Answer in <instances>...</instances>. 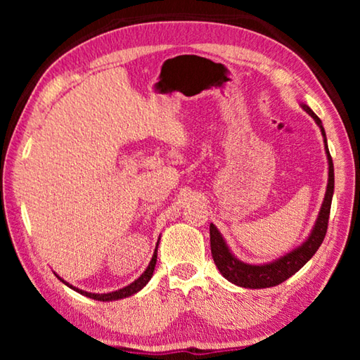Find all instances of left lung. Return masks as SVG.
Masks as SVG:
<instances>
[{"mask_svg":"<svg viewBox=\"0 0 360 360\" xmlns=\"http://www.w3.org/2000/svg\"><path fill=\"white\" fill-rule=\"evenodd\" d=\"M303 111H307L314 119L316 125L319 127L322 133V139H324V149L327 155L328 163V178H327V188L324 200H322L319 214L316 217V222L313 225L311 231H309L307 238H304L300 245L292 249L288 254L281 255L275 260L265 262V264H248V262L240 260L236 255L231 252L227 241L222 236L221 231L214 224H210V241H211V254L214 259V264L221 271V275L230 281L231 284L240 285L245 289H266L273 288L284 283L292 275L300 270V268L307 264V262L313 257L318 251L319 246L324 241L326 231H327V222L328 216H330V205L333 197V186H335V176H333V162L330 157V152L327 148V136L326 130L322 127V122L313 112V109L304 103H300Z\"/></svg>","mask_w":360,"mask_h":360,"instance_id":"8db88e82","label":"left lung"}]
</instances>
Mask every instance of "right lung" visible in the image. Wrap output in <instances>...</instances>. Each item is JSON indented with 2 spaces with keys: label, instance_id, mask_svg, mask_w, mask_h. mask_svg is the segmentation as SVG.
<instances>
[{
  "label": "right lung",
  "instance_id": "obj_1",
  "mask_svg": "<svg viewBox=\"0 0 360 360\" xmlns=\"http://www.w3.org/2000/svg\"><path fill=\"white\" fill-rule=\"evenodd\" d=\"M158 241H160V238H158ZM158 241H157V245H155V251H154V255H152V259H150V262H149V265H148V268H146V270L143 271V275L139 276L138 279H135V281H133V283H130L129 285H125V288H122V289L112 290V292H106V294H94V292L82 290V289L76 288V285H72V284H70V283H66L63 278H60V276L57 275V273H56V276H57V278L60 279V281H62L65 285H68L70 289L76 290L77 294L85 295V297H89V298H94V300H98V302H112V300H122V298H127V297H131V295H135L136 292L141 290V289L144 288V285L150 281L152 275H154V268H155V264H157V248H158Z\"/></svg>",
  "mask_w": 360,
  "mask_h": 360
}]
</instances>
